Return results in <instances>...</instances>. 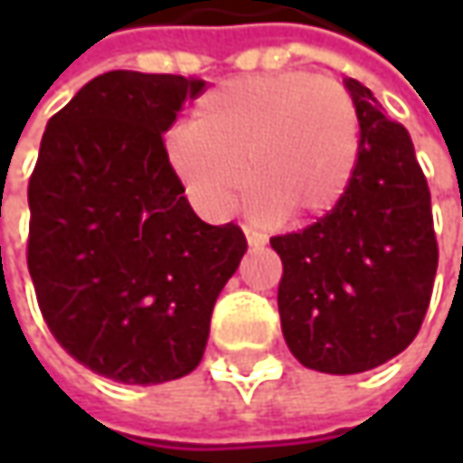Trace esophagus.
I'll list each match as a JSON object with an SVG mask.
<instances>
[{"instance_id": "34e87169", "label": "esophagus", "mask_w": 463, "mask_h": 463, "mask_svg": "<svg viewBox=\"0 0 463 463\" xmlns=\"http://www.w3.org/2000/svg\"><path fill=\"white\" fill-rule=\"evenodd\" d=\"M244 234H247V244L250 247H262L265 244V237L258 234V232H252V229H244Z\"/></svg>"}]
</instances>
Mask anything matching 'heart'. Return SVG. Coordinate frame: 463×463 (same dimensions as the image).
I'll return each instance as SVG.
<instances>
[{"label": "heart", "mask_w": 463, "mask_h": 463, "mask_svg": "<svg viewBox=\"0 0 463 463\" xmlns=\"http://www.w3.org/2000/svg\"><path fill=\"white\" fill-rule=\"evenodd\" d=\"M165 154L190 203L226 216L250 177V211L317 222L345 198L361 154V120L343 84L301 71L240 77L208 90L169 128ZM248 169H243V159Z\"/></svg>", "instance_id": "heart-1"}]
</instances>
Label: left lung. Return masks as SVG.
Segmentation results:
<instances>
[{"mask_svg":"<svg viewBox=\"0 0 463 463\" xmlns=\"http://www.w3.org/2000/svg\"><path fill=\"white\" fill-rule=\"evenodd\" d=\"M361 120V154L340 205L301 232L273 237L283 278L278 311L296 361L361 373L415 340L433 294L438 241L430 190L407 128L345 80Z\"/></svg>","mask_w":463,"mask_h":463,"instance_id":"obj_1","label":"left lung"}]
</instances>
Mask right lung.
I'll return each instance as SVG.
<instances>
[{
    "mask_svg": "<svg viewBox=\"0 0 463 463\" xmlns=\"http://www.w3.org/2000/svg\"><path fill=\"white\" fill-rule=\"evenodd\" d=\"M203 80L108 71L45 126L30 175L27 270L51 335L120 383H165L203 358L240 268L237 223L195 216L162 134Z\"/></svg>",
    "mask_w": 463,
    "mask_h": 463,
    "instance_id": "right-lung-1",
    "label": "right lung"
}]
</instances>
